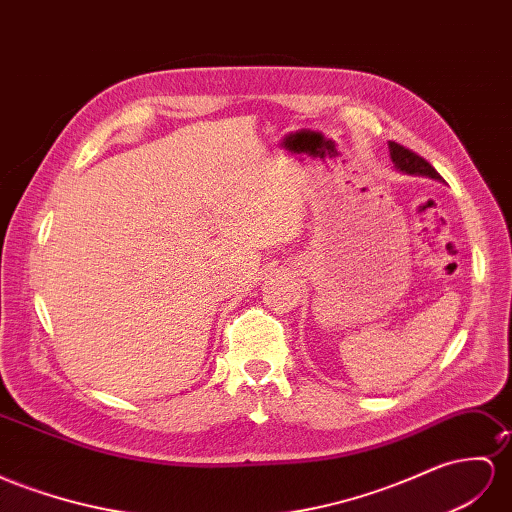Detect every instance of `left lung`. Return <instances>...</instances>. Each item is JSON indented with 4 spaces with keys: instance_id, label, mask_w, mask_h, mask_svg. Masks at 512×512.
<instances>
[{
    "instance_id": "obj_1",
    "label": "left lung",
    "mask_w": 512,
    "mask_h": 512,
    "mask_svg": "<svg viewBox=\"0 0 512 512\" xmlns=\"http://www.w3.org/2000/svg\"><path fill=\"white\" fill-rule=\"evenodd\" d=\"M389 151H391V160L396 164V168H400L402 173L409 175H426L432 179H441V175L432 168L422 155H417L415 151L402 147L398 142H389Z\"/></svg>"
}]
</instances>
